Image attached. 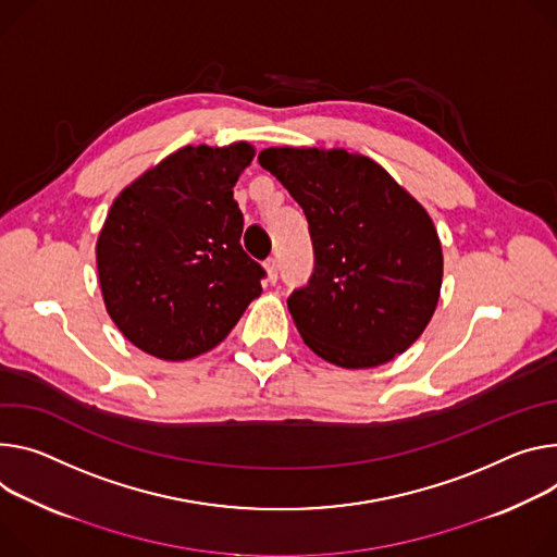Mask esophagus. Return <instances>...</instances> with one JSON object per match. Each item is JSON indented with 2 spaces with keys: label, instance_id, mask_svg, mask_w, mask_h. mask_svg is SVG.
Masks as SVG:
<instances>
[{
  "label": "esophagus",
  "instance_id": "esophagus-1",
  "mask_svg": "<svg viewBox=\"0 0 557 557\" xmlns=\"http://www.w3.org/2000/svg\"><path fill=\"white\" fill-rule=\"evenodd\" d=\"M264 269H267V280H269L271 284H275V282H277V260H275V258H269V260L264 262Z\"/></svg>",
  "mask_w": 557,
  "mask_h": 557
}]
</instances>
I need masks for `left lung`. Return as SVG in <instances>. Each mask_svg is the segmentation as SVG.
Here are the masks:
<instances>
[{"mask_svg":"<svg viewBox=\"0 0 557 557\" xmlns=\"http://www.w3.org/2000/svg\"><path fill=\"white\" fill-rule=\"evenodd\" d=\"M309 220L315 267L288 297L305 344L342 369H373L431 322L442 286L433 220L377 162L344 148H264Z\"/></svg>","mask_w":557,"mask_h":557,"instance_id":"obj_1","label":"left lung"}]
</instances>
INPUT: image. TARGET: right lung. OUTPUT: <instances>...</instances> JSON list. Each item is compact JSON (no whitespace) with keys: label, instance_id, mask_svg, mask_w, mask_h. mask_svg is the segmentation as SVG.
Listing matches in <instances>:
<instances>
[{"label":"right lung","instance_id":"obj_1","mask_svg":"<svg viewBox=\"0 0 557 557\" xmlns=\"http://www.w3.org/2000/svg\"><path fill=\"white\" fill-rule=\"evenodd\" d=\"M246 141L184 146L126 186L97 237L104 305L148 356L182 362L215 348L260 297L267 271L242 244L233 186Z\"/></svg>","mask_w":557,"mask_h":557}]
</instances>
